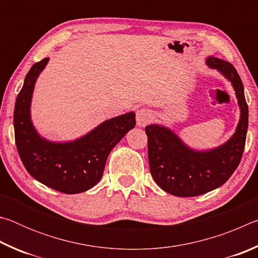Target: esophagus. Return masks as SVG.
I'll use <instances>...</instances> for the list:
<instances>
[{
  "instance_id": "obj_1",
  "label": "esophagus",
  "mask_w": 258,
  "mask_h": 258,
  "mask_svg": "<svg viewBox=\"0 0 258 258\" xmlns=\"http://www.w3.org/2000/svg\"><path fill=\"white\" fill-rule=\"evenodd\" d=\"M135 118H137V125L140 127H145V126L149 123L151 119V111L149 109L141 108L137 111V115H135Z\"/></svg>"
}]
</instances>
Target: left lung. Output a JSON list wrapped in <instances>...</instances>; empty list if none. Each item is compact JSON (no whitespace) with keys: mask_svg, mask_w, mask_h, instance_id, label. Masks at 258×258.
<instances>
[{"mask_svg":"<svg viewBox=\"0 0 258 258\" xmlns=\"http://www.w3.org/2000/svg\"><path fill=\"white\" fill-rule=\"evenodd\" d=\"M206 64L225 77L234 90L240 118L232 137L213 149L197 150L164 125L146 127L151 175L161 189L177 197H195L223 185L238 167L246 143L248 106L239 74L228 61L215 56H208Z\"/></svg>","mask_w":258,"mask_h":258,"instance_id":"1","label":"left lung"}]
</instances>
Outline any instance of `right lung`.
Masks as SVG:
<instances>
[{"mask_svg": "<svg viewBox=\"0 0 258 258\" xmlns=\"http://www.w3.org/2000/svg\"><path fill=\"white\" fill-rule=\"evenodd\" d=\"M49 60L44 58L33 64L17 97L14 112L17 149L35 180L62 194H81L100 181L110 151L135 126V112L104 120L72 141L43 138L33 124L30 107L35 84Z\"/></svg>", "mask_w": 258, "mask_h": 258, "instance_id": "right-lung-1", "label": "right lung"}]
</instances>
